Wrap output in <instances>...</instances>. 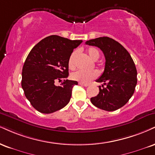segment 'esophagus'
<instances>
[{
    "mask_svg": "<svg viewBox=\"0 0 155 155\" xmlns=\"http://www.w3.org/2000/svg\"><path fill=\"white\" fill-rule=\"evenodd\" d=\"M79 84L84 86V87H88L89 86V84H84V83H81V82H79Z\"/></svg>",
    "mask_w": 155,
    "mask_h": 155,
    "instance_id": "1",
    "label": "esophagus"
}]
</instances>
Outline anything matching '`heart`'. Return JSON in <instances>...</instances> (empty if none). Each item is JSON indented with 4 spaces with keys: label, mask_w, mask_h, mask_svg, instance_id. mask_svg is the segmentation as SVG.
<instances>
[{
    "label": "heart",
    "mask_w": 155,
    "mask_h": 155,
    "mask_svg": "<svg viewBox=\"0 0 155 155\" xmlns=\"http://www.w3.org/2000/svg\"><path fill=\"white\" fill-rule=\"evenodd\" d=\"M87 53L89 56L92 58L93 61H97L100 58V52L95 48H89L87 49ZM76 56V52L74 51L71 54L69 58L68 61V66L70 69H74L75 68V58ZM98 76V73L96 70L91 71H82L79 70L77 71L74 72L71 74V79L74 81H79L81 83H88L92 79H95Z\"/></svg>",
    "instance_id": "1"
}]
</instances>
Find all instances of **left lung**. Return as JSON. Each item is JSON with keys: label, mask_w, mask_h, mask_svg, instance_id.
I'll list each match as a JSON object with an SVG mask.
<instances>
[{"label": "left lung", "mask_w": 155, "mask_h": 155, "mask_svg": "<svg viewBox=\"0 0 155 155\" xmlns=\"http://www.w3.org/2000/svg\"><path fill=\"white\" fill-rule=\"evenodd\" d=\"M85 43L100 48L105 58L103 74L96 80L103 84L99 86L100 92L91 98V102L104 110H116L127 103L135 90L137 71L133 59L122 45L108 37L92 39Z\"/></svg>", "instance_id": "obj_1"}]
</instances>
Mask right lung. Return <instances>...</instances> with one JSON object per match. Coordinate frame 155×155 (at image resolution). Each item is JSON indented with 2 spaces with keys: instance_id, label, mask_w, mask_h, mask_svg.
I'll return each mask as SVG.
<instances>
[{
  "instance_id": "1",
  "label": "right lung",
  "mask_w": 155,
  "mask_h": 155,
  "mask_svg": "<svg viewBox=\"0 0 155 155\" xmlns=\"http://www.w3.org/2000/svg\"><path fill=\"white\" fill-rule=\"evenodd\" d=\"M82 40H71L51 35L39 42L26 58L22 68L21 87L32 107L49 114L64 107L70 101L76 81L68 76V61ZM64 78L60 86L54 81Z\"/></svg>"
}]
</instances>
